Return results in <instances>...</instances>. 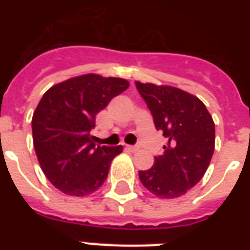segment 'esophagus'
I'll use <instances>...</instances> for the list:
<instances>
[{
	"label": "esophagus",
	"instance_id": "obj_1",
	"mask_svg": "<svg viewBox=\"0 0 250 250\" xmlns=\"http://www.w3.org/2000/svg\"><path fill=\"white\" fill-rule=\"evenodd\" d=\"M125 149L131 153H136L137 150H139V148H137V146H133V145H125Z\"/></svg>",
	"mask_w": 250,
	"mask_h": 250
}]
</instances>
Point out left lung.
Here are the masks:
<instances>
[{
	"label": "left lung",
	"mask_w": 250,
	"mask_h": 250,
	"mask_svg": "<svg viewBox=\"0 0 250 250\" xmlns=\"http://www.w3.org/2000/svg\"><path fill=\"white\" fill-rule=\"evenodd\" d=\"M154 119L168 139L165 153L149 170L139 171L143 186L160 198H176L193 188L210 165L215 125L204 102L171 85L136 82Z\"/></svg>",
	"instance_id": "left-lung-1"
}]
</instances>
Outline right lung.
Returning <instances> with one entry per match:
<instances>
[{
  "label": "right lung",
  "instance_id": "add662e5",
  "mask_svg": "<svg viewBox=\"0 0 250 250\" xmlns=\"http://www.w3.org/2000/svg\"><path fill=\"white\" fill-rule=\"evenodd\" d=\"M128 86L121 78L85 74L45 92L32 117L33 146L41 170L57 189L83 197L104 184L123 146L96 145L89 132L96 115Z\"/></svg>",
  "mask_w": 250,
  "mask_h": 250
}]
</instances>
